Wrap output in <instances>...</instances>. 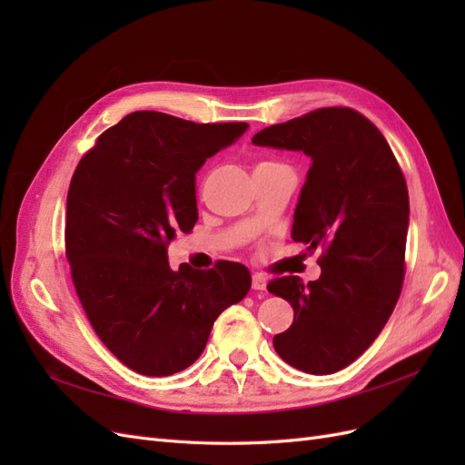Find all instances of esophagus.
Returning a JSON list of instances; mask_svg holds the SVG:
<instances>
[{"mask_svg": "<svg viewBox=\"0 0 465 465\" xmlns=\"http://www.w3.org/2000/svg\"><path fill=\"white\" fill-rule=\"evenodd\" d=\"M265 287H267L265 275H262V273H254V275H252V289L265 291Z\"/></svg>", "mask_w": 465, "mask_h": 465, "instance_id": "1", "label": "esophagus"}]
</instances>
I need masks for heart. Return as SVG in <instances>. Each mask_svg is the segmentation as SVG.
<instances>
[{
	"mask_svg": "<svg viewBox=\"0 0 465 465\" xmlns=\"http://www.w3.org/2000/svg\"><path fill=\"white\" fill-rule=\"evenodd\" d=\"M262 164H270V163H260V164H258V166H262Z\"/></svg>",
	"mask_w": 465,
	"mask_h": 465,
	"instance_id": "heart-1",
	"label": "heart"
}]
</instances>
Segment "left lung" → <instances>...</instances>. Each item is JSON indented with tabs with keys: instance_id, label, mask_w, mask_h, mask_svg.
Segmentation results:
<instances>
[{
	"instance_id": "1",
	"label": "left lung",
	"mask_w": 465,
	"mask_h": 465,
	"mask_svg": "<svg viewBox=\"0 0 465 465\" xmlns=\"http://www.w3.org/2000/svg\"><path fill=\"white\" fill-rule=\"evenodd\" d=\"M252 143L302 151L312 161L291 236L323 248L322 275L308 285L297 275L267 285L294 311L273 347L302 372H337L371 347L400 299L410 227L401 168L376 125L340 106L270 125Z\"/></svg>"
}]
</instances>
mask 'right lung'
Instances as JSON below:
<instances>
[{
    "instance_id": "add662e5",
    "label": "right lung",
    "mask_w": 465,
    "mask_h": 465,
    "mask_svg": "<svg viewBox=\"0 0 465 465\" xmlns=\"http://www.w3.org/2000/svg\"><path fill=\"white\" fill-rule=\"evenodd\" d=\"M248 124H193L132 112L96 139L67 192L65 256L101 341L125 367L171 376L203 353L217 316L241 302L242 263L168 265L166 246L198 221L195 173Z\"/></svg>"
}]
</instances>
